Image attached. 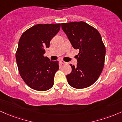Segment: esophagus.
<instances>
[{"label":"esophagus","instance_id":"34e87169","mask_svg":"<svg viewBox=\"0 0 122 122\" xmlns=\"http://www.w3.org/2000/svg\"><path fill=\"white\" fill-rule=\"evenodd\" d=\"M61 63L64 64V65H65V64H67V63L66 62V61H61Z\"/></svg>","mask_w":122,"mask_h":122}]
</instances>
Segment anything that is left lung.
Wrapping results in <instances>:
<instances>
[{
    "label": "left lung",
    "instance_id": "8db88e82",
    "mask_svg": "<svg viewBox=\"0 0 122 122\" xmlns=\"http://www.w3.org/2000/svg\"><path fill=\"white\" fill-rule=\"evenodd\" d=\"M61 28L74 49L77 65L70 64L72 71L67 75L68 84L76 89L87 87L97 80L104 66L105 46L97 30L84 22L62 23Z\"/></svg>",
    "mask_w": 122,
    "mask_h": 122
}]
</instances>
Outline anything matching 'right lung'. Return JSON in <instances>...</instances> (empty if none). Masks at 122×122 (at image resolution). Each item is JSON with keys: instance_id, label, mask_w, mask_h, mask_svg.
<instances>
[{"instance_id": "add662e5", "label": "right lung", "mask_w": 122, "mask_h": 122, "mask_svg": "<svg viewBox=\"0 0 122 122\" xmlns=\"http://www.w3.org/2000/svg\"><path fill=\"white\" fill-rule=\"evenodd\" d=\"M61 24H37L23 33L15 54L19 72L27 85L37 91H46L54 85L59 61L44 56L45 48L59 31Z\"/></svg>"}]
</instances>
